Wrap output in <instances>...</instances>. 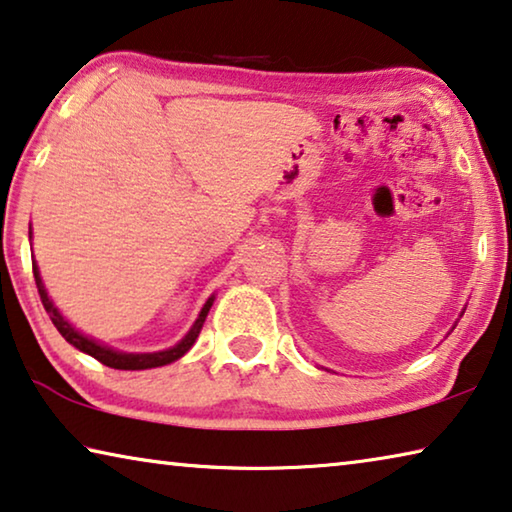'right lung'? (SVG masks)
Wrapping results in <instances>:
<instances>
[{"instance_id": "obj_1", "label": "right lung", "mask_w": 512, "mask_h": 512, "mask_svg": "<svg viewBox=\"0 0 512 512\" xmlns=\"http://www.w3.org/2000/svg\"><path fill=\"white\" fill-rule=\"evenodd\" d=\"M34 278H36V287H38V294H40V300H43V307L47 310V314H50L52 323L56 326V330L61 332L63 339L66 342H70L75 348H79L81 353H88L91 358H95L97 362L107 364V367L111 369H123V371H141V369H154V367H164V364H170L175 360H180L182 355L189 351V348L196 344V339L200 335L202 330V323H205L207 314H209V307H212L214 303V296L207 300L205 307H202L196 323H193L191 330L186 332L184 339L180 344H175L173 348H166V351H159V353H123V351H113V348L109 346H102L100 342H95V339L81 335L79 330H75L70 326V323L63 319V314L56 310L52 298L47 296L45 291V285L43 280H40V271L38 266L34 262Z\"/></svg>"}]
</instances>
